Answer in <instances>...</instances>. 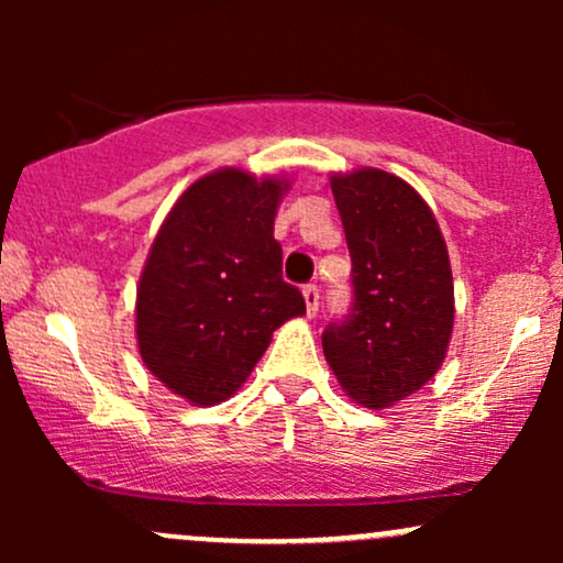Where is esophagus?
<instances>
[{
    "label": "esophagus",
    "instance_id": "esophagus-1",
    "mask_svg": "<svg viewBox=\"0 0 563 563\" xmlns=\"http://www.w3.org/2000/svg\"><path fill=\"white\" fill-rule=\"evenodd\" d=\"M301 294H303V301H307V314L309 318H314L320 307V288L314 286V283H307V286L301 288Z\"/></svg>",
    "mask_w": 563,
    "mask_h": 563
}]
</instances>
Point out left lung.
<instances>
[{
	"mask_svg": "<svg viewBox=\"0 0 563 563\" xmlns=\"http://www.w3.org/2000/svg\"><path fill=\"white\" fill-rule=\"evenodd\" d=\"M331 187L352 256V307L325 325L322 352L349 397L380 410L421 389L448 352V245L405 179L360 169Z\"/></svg>",
	"mask_w": 563,
	"mask_h": 563,
	"instance_id": "8db88e82",
	"label": "left lung"
}]
</instances>
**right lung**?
<instances>
[{"instance_id": "add662e5", "label": "right lung", "mask_w": 563, "mask_h": 563, "mask_svg": "<svg viewBox=\"0 0 563 563\" xmlns=\"http://www.w3.org/2000/svg\"><path fill=\"white\" fill-rule=\"evenodd\" d=\"M283 185L222 169L183 192L161 224L137 288L142 363L196 405L224 402L275 328L307 312L283 280L275 211Z\"/></svg>"}]
</instances>
